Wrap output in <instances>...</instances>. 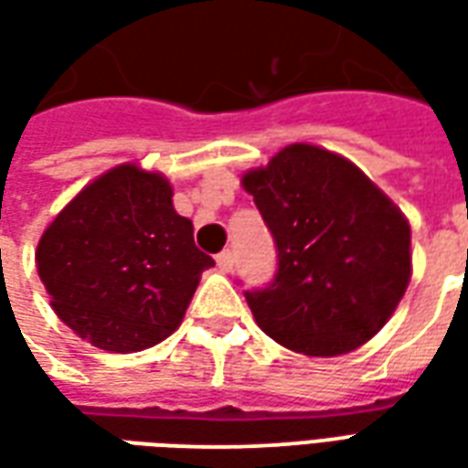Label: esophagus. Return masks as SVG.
<instances>
[{
	"label": "esophagus",
	"instance_id": "esophagus-1",
	"mask_svg": "<svg viewBox=\"0 0 468 468\" xmlns=\"http://www.w3.org/2000/svg\"><path fill=\"white\" fill-rule=\"evenodd\" d=\"M215 263H218V268H220L223 273H230V271H233V263H235L233 253H230V250H223V253H218Z\"/></svg>",
	"mask_w": 468,
	"mask_h": 468
}]
</instances>
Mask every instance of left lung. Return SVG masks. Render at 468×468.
I'll use <instances>...</instances> for the list:
<instances>
[{
  "instance_id": "left-lung-1",
  "label": "left lung",
  "mask_w": 468,
  "mask_h": 468,
  "mask_svg": "<svg viewBox=\"0 0 468 468\" xmlns=\"http://www.w3.org/2000/svg\"><path fill=\"white\" fill-rule=\"evenodd\" d=\"M278 250L273 283L245 291L261 331L305 356L378 334L411 281V228L341 154L295 143L243 175Z\"/></svg>"
}]
</instances>
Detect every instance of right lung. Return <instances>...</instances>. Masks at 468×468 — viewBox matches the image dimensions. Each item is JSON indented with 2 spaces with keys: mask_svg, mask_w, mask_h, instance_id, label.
I'll return each instance as SVG.
<instances>
[{
  "mask_svg": "<svg viewBox=\"0 0 468 468\" xmlns=\"http://www.w3.org/2000/svg\"><path fill=\"white\" fill-rule=\"evenodd\" d=\"M35 258L59 321L112 353L165 341L215 265L175 213L167 177L130 163L87 185L42 233Z\"/></svg>",
  "mask_w": 468,
  "mask_h": 468,
  "instance_id": "add662e5",
  "label": "right lung"
}]
</instances>
